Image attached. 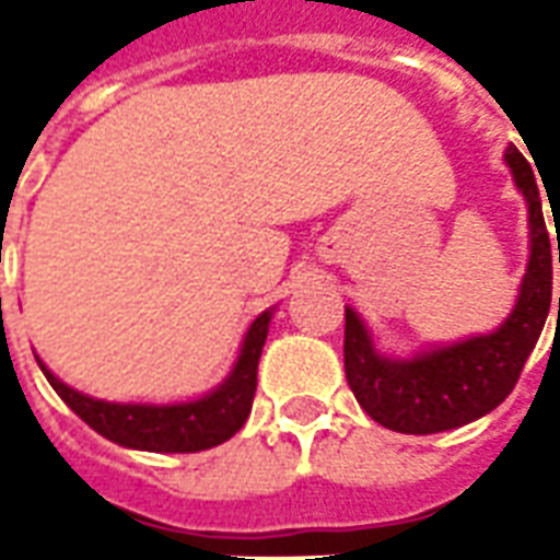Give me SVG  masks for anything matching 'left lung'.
<instances>
[{
	"instance_id": "8db88e82",
	"label": "left lung",
	"mask_w": 560,
	"mask_h": 560,
	"mask_svg": "<svg viewBox=\"0 0 560 560\" xmlns=\"http://www.w3.org/2000/svg\"><path fill=\"white\" fill-rule=\"evenodd\" d=\"M513 183L528 207V267L513 312L492 332L425 348L411 357H389L375 348L365 320L345 308V375L363 411L401 434L458 429L494 411L513 393L522 365L540 339L552 305V260L537 176L516 147L504 149ZM552 207V200H549ZM552 219L558 221L552 209ZM558 228V224H555ZM560 320V296H558Z\"/></svg>"
}]
</instances>
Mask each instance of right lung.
<instances>
[{
    "label": "right lung",
    "instance_id": "obj_1",
    "mask_svg": "<svg viewBox=\"0 0 560 560\" xmlns=\"http://www.w3.org/2000/svg\"><path fill=\"white\" fill-rule=\"evenodd\" d=\"M272 312L276 308H267L252 320L231 375L215 389H209L207 396L188 401L149 405V401L92 399L86 393L62 384L42 363V357L35 360L42 365L44 377L50 381V387L59 393V399L107 441L147 453H200L209 446L224 444L248 420L257 389V363L267 341Z\"/></svg>",
    "mask_w": 560,
    "mask_h": 560
}]
</instances>
